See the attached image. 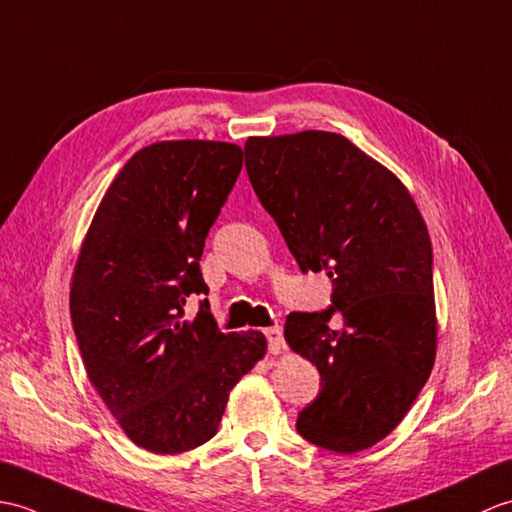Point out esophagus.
<instances>
[{"instance_id": "1", "label": "esophagus", "mask_w": 512, "mask_h": 512, "mask_svg": "<svg viewBox=\"0 0 512 512\" xmlns=\"http://www.w3.org/2000/svg\"><path fill=\"white\" fill-rule=\"evenodd\" d=\"M265 335H267V342H269V350L274 352V355H278V352L285 348V342H282V328L271 326V328H267Z\"/></svg>"}]
</instances>
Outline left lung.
Wrapping results in <instances>:
<instances>
[{
	"instance_id": "left-lung-1",
	"label": "left lung",
	"mask_w": 512,
	"mask_h": 512,
	"mask_svg": "<svg viewBox=\"0 0 512 512\" xmlns=\"http://www.w3.org/2000/svg\"><path fill=\"white\" fill-rule=\"evenodd\" d=\"M245 168L300 269L333 282L331 309L287 315V344L322 377L295 427L335 453L377 445L436 361L427 225L403 181L339 133L249 138ZM335 310L342 332L330 328Z\"/></svg>"
}]
</instances>
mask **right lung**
<instances>
[{
	"label": "right lung",
	"mask_w": 512,
	"mask_h": 512,
	"mask_svg": "<svg viewBox=\"0 0 512 512\" xmlns=\"http://www.w3.org/2000/svg\"><path fill=\"white\" fill-rule=\"evenodd\" d=\"M243 168V149L164 140L122 166L78 254L70 313L87 377L135 445L195 449L217 434L234 385L265 357L260 331L221 333L190 293H208L199 260Z\"/></svg>",
	"instance_id": "right-lung-1"
}]
</instances>
